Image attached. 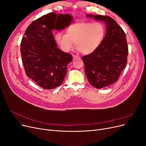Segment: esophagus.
I'll return each mask as SVG.
<instances>
[{"label":"esophagus","mask_w":146,"mask_h":146,"mask_svg":"<svg viewBox=\"0 0 146 146\" xmlns=\"http://www.w3.org/2000/svg\"><path fill=\"white\" fill-rule=\"evenodd\" d=\"M73 59L74 60H77V59L80 60V57L78 56H77V55H73Z\"/></svg>","instance_id":"esophagus-1"}]
</instances>
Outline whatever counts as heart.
Wrapping results in <instances>:
<instances>
[{
  "mask_svg": "<svg viewBox=\"0 0 146 146\" xmlns=\"http://www.w3.org/2000/svg\"><path fill=\"white\" fill-rule=\"evenodd\" d=\"M105 34L106 28L100 22H80L69 25L66 29V33L57 32L55 39L64 52L70 51L76 43L78 51L88 55L100 47Z\"/></svg>",
  "mask_w": 146,
  "mask_h": 146,
  "instance_id": "obj_1",
  "label": "heart"
}]
</instances>
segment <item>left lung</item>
<instances>
[{"label":"left lung","instance_id":"1","mask_svg":"<svg viewBox=\"0 0 146 146\" xmlns=\"http://www.w3.org/2000/svg\"><path fill=\"white\" fill-rule=\"evenodd\" d=\"M86 16L103 21L107 25V33L100 47L92 54L82 57L88 82L96 88H102L116 82L125 68L128 55L126 35L111 17Z\"/></svg>","mask_w":146,"mask_h":146}]
</instances>
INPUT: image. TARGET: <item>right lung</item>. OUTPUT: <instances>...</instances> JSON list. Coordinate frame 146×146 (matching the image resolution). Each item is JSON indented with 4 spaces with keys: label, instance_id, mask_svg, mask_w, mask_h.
Here are the masks:
<instances>
[{
    "label": "right lung",
    "instance_id": "add662e5",
    "mask_svg": "<svg viewBox=\"0 0 146 146\" xmlns=\"http://www.w3.org/2000/svg\"><path fill=\"white\" fill-rule=\"evenodd\" d=\"M60 27H67L72 17L52 12L34 21L26 29L21 43V53L25 71L44 89L52 90L63 83L68 64L72 61L70 54L57 48L52 33L56 21Z\"/></svg>",
    "mask_w": 146,
    "mask_h": 146
}]
</instances>
